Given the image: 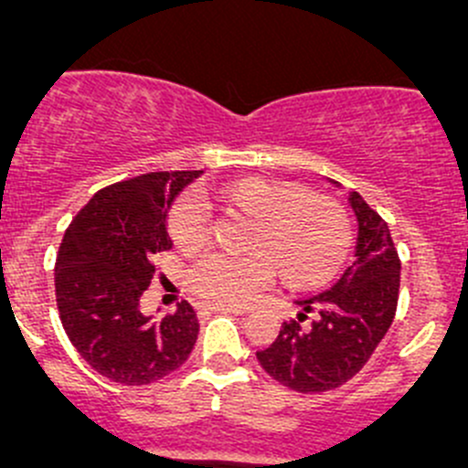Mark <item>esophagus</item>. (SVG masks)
Wrapping results in <instances>:
<instances>
[{"label": "esophagus", "instance_id": "34e87169", "mask_svg": "<svg viewBox=\"0 0 468 468\" xmlns=\"http://www.w3.org/2000/svg\"><path fill=\"white\" fill-rule=\"evenodd\" d=\"M200 309L207 314L209 312H220V314H245L248 312V309H243V307H225V304H211V303H202Z\"/></svg>", "mask_w": 468, "mask_h": 468}]
</instances>
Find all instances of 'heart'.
I'll use <instances>...</instances> for the list:
<instances>
[{"instance_id": "b5f03b06", "label": "heart", "mask_w": 468, "mask_h": 468, "mask_svg": "<svg viewBox=\"0 0 468 468\" xmlns=\"http://www.w3.org/2000/svg\"><path fill=\"white\" fill-rule=\"evenodd\" d=\"M225 205L252 216V252H209L188 271V289L211 304L245 307L275 282L277 267L295 286L332 280L353 243L350 218L339 202L300 186L245 177L218 193ZM207 191H186L168 211V232L177 248L196 252L209 240L211 207Z\"/></svg>"}]
</instances>
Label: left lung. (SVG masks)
Listing matches in <instances>:
<instances>
[{"label":"left lung","mask_w":468,"mask_h":468,"mask_svg":"<svg viewBox=\"0 0 468 468\" xmlns=\"http://www.w3.org/2000/svg\"><path fill=\"white\" fill-rule=\"evenodd\" d=\"M348 200L359 223L355 261L332 289L298 300V318L282 323L257 353L272 380L300 393L336 389L357 376L396 316L400 259L389 225L359 193Z\"/></svg>","instance_id":"8db88e82"}]
</instances>
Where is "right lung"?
Wrapping results in <instances>:
<instances>
[{
  "instance_id": "obj_1",
  "label": "right lung",
  "mask_w": 468,
  "mask_h": 468,
  "mask_svg": "<svg viewBox=\"0 0 468 468\" xmlns=\"http://www.w3.org/2000/svg\"><path fill=\"white\" fill-rule=\"evenodd\" d=\"M202 170L147 173L90 197L61 240L54 271L63 330L88 367L118 385L141 387L177 371L200 323L186 300L164 318L141 314L154 254L173 248L168 209Z\"/></svg>"
}]
</instances>
